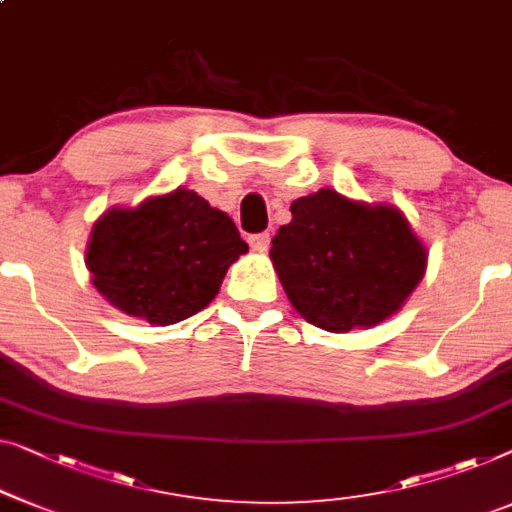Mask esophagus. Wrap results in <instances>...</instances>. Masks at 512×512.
Returning a JSON list of instances; mask_svg holds the SVG:
<instances>
[{"instance_id":"obj_1","label":"esophagus","mask_w":512,"mask_h":512,"mask_svg":"<svg viewBox=\"0 0 512 512\" xmlns=\"http://www.w3.org/2000/svg\"><path fill=\"white\" fill-rule=\"evenodd\" d=\"M249 244H251V249H256V251H268V247H270V233L251 235Z\"/></svg>"}]
</instances>
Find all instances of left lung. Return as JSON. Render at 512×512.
I'll use <instances>...</instances> for the list:
<instances>
[{
  "mask_svg": "<svg viewBox=\"0 0 512 512\" xmlns=\"http://www.w3.org/2000/svg\"><path fill=\"white\" fill-rule=\"evenodd\" d=\"M270 258L295 311L316 328H372L397 314L427 270V249L395 205L318 189L291 205Z\"/></svg>",
  "mask_w": 512,
  "mask_h": 512,
  "instance_id": "8db88e82",
  "label": "left lung"
}]
</instances>
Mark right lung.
I'll return each mask as SVG.
<instances>
[{"label": "right lung", "mask_w": 512, "mask_h": 512, "mask_svg": "<svg viewBox=\"0 0 512 512\" xmlns=\"http://www.w3.org/2000/svg\"><path fill=\"white\" fill-rule=\"evenodd\" d=\"M247 251L226 212L180 187L101 214L85 263L110 305L152 325H173L210 305Z\"/></svg>", "instance_id": "1"}]
</instances>
